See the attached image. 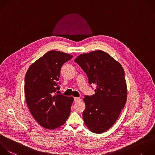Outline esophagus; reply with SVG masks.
<instances>
[{
  "instance_id": "esophagus-1",
  "label": "esophagus",
  "mask_w": 155,
  "mask_h": 155,
  "mask_svg": "<svg viewBox=\"0 0 155 155\" xmlns=\"http://www.w3.org/2000/svg\"><path fill=\"white\" fill-rule=\"evenodd\" d=\"M74 101H75V102H79V101H81V99L80 97H74Z\"/></svg>"
}]
</instances>
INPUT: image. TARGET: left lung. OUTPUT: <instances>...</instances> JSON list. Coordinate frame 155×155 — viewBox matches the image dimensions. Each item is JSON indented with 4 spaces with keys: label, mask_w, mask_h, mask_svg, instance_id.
Instances as JSON below:
<instances>
[{
    "label": "left lung",
    "mask_w": 155,
    "mask_h": 155,
    "mask_svg": "<svg viewBox=\"0 0 155 155\" xmlns=\"http://www.w3.org/2000/svg\"><path fill=\"white\" fill-rule=\"evenodd\" d=\"M74 62L87 73L89 83L96 85L94 94L84 98V123L93 133L105 132L116 122L127 101L124 70L119 62L102 50L80 54Z\"/></svg>",
    "instance_id": "left-lung-1"
}]
</instances>
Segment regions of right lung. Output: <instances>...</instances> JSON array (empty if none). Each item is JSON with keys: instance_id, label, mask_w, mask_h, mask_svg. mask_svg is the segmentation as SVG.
Here are the masks:
<instances>
[{"instance_id": "add662e5", "label": "right lung", "mask_w": 155, "mask_h": 155, "mask_svg": "<svg viewBox=\"0 0 155 155\" xmlns=\"http://www.w3.org/2000/svg\"><path fill=\"white\" fill-rule=\"evenodd\" d=\"M73 55L51 50L33 63L25 77V96L28 109L42 127L53 130L63 125L68 119L73 97L56 94L57 81L64 63Z\"/></svg>"}]
</instances>
